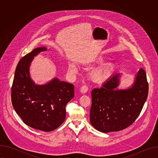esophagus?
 Here are the masks:
<instances>
[{
    "label": "esophagus",
    "instance_id": "esophagus-1",
    "mask_svg": "<svg viewBox=\"0 0 158 158\" xmlns=\"http://www.w3.org/2000/svg\"><path fill=\"white\" fill-rule=\"evenodd\" d=\"M80 91H81V93H82V94L86 93L87 91H88V87H87V86H86V85H83V86H82L81 88Z\"/></svg>",
    "mask_w": 158,
    "mask_h": 158
}]
</instances>
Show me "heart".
Wrapping results in <instances>:
<instances>
[{
  "label": "heart",
  "instance_id": "heart-1",
  "mask_svg": "<svg viewBox=\"0 0 158 158\" xmlns=\"http://www.w3.org/2000/svg\"><path fill=\"white\" fill-rule=\"evenodd\" d=\"M103 60L102 57H98L96 59V62L99 63L102 62ZM114 69V66L113 64L110 62L103 63L90 73V78L95 82H103L110 77ZM69 71L72 74H76L77 71V67L75 64H70L69 65Z\"/></svg>",
  "mask_w": 158,
  "mask_h": 158
}]
</instances>
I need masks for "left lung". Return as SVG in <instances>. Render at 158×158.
<instances>
[{"label": "left lung", "mask_w": 158, "mask_h": 158, "mask_svg": "<svg viewBox=\"0 0 158 158\" xmlns=\"http://www.w3.org/2000/svg\"><path fill=\"white\" fill-rule=\"evenodd\" d=\"M121 74L110 77L100 89H94L90 122L98 131L110 132L131 125L139 115L148 95V83L141 68L133 84L127 89H118Z\"/></svg>", "instance_id": "8db88e82"}]
</instances>
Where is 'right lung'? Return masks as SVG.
I'll return each instance as SVG.
<instances>
[{
	"label": "right lung",
	"mask_w": 158,
	"mask_h": 158,
	"mask_svg": "<svg viewBox=\"0 0 158 158\" xmlns=\"http://www.w3.org/2000/svg\"><path fill=\"white\" fill-rule=\"evenodd\" d=\"M37 48L22 57L15 71L11 99L16 113L27 126L44 132L60 126L65 119V106L74 96V86L55 77L45 84H36L29 68L34 57L46 51Z\"/></svg>",
	"instance_id": "add662e5"
}]
</instances>
